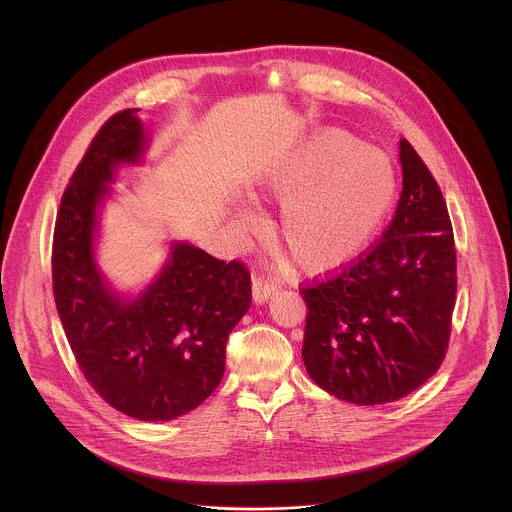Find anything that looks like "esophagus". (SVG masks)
<instances>
[{
	"label": "esophagus",
	"mask_w": 512,
	"mask_h": 512,
	"mask_svg": "<svg viewBox=\"0 0 512 512\" xmlns=\"http://www.w3.org/2000/svg\"><path fill=\"white\" fill-rule=\"evenodd\" d=\"M280 286L274 284V282H266L262 278H256L254 284H252V299L256 305H262L266 303L274 293H278Z\"/></svg>",
	"instance_id": "1"
}]
</instances>
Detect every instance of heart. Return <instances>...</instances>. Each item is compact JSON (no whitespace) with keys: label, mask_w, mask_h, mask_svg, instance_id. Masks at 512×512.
<instances>
[{"label":"heart","mask_w":512,"mask_h":512,"mask_svg":"<svg viewBox=\"0 0 512 512\" xmlns=\"http://www.w3.org/2000/svg\"><path fill=\"white\" fill-rule=\"evenodd\" d=\"M396 193L390 159L341 130H321L260 181L258 195L282 201L278 238L305 274L357 260Z\"/></svg>","instance_id":"b5f03b06"}]
</instances>
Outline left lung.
Segmentation results:
<instances>
[{
  "label": "left lung",
  "mask_w": 512,
  "mask_h": 512,
  "mask_svg": "<svg viewBox=\"0 0 512 512\" xmlns=\"http://www.w3.org/2000/svg\"><path fill=\"white\" fill-rule=\"evenodd\" d=\"M402 195L390 226L337 278L303 288V365L339 400H400L436 374L451 333L457 260L436 179L400 140Z\"/></svg>",
  "instance_id": "left-lung-1"
}]
</instances>
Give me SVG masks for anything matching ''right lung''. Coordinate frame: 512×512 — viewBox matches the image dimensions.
<instances>
[{"instance_id": "obj_1", "label": "right lung", "mask_w": 512, "mask_h": 512, "mask_svg": "<svg viewBox=\"0 0 512 512\" xmlns=\"http://www.w3.org/2000/svg\"><path fill=\"white\" fill-rule=\"evenodd\" d=\"M138 108L114 114L74 171L55 224L53 292L74 359L118 412L169 422L219 386L226 339L250 307V274L205 250L169 242L161 270L138 293L118 292L96 260L100 209L122 165L144 163Z\"/></svg>"}]
</instances>
